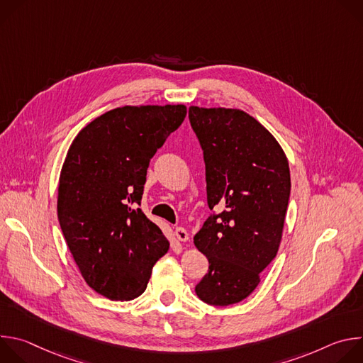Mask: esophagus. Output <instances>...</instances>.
Segmentation results:
<instances>
[{"mask_svg":"<svg viewBox=\"0 0 363 363\" xmlns=\"http://www.w3.org/2000/svg\"><path fill=\"white\" fill-rule=\"evenodd\" d=\"M175 237H177L179 241H188V238H189V234H188V231H186L185 228H182V227H178V228L175 230Z\"/></svg>","mask_w":363,"mask_h":363,"instance_id":"esophagus-1","label":"esophagus"}]
</instances>
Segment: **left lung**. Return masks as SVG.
Wrapping results in <instances>:
<instances>
[{
  "label": "left lung",
  "mask_w": 363,
  "mask_h": 363,
  "mask_svg": "<svg viewBox=\"0 0 363 363\" xmlns=\"http://www.w3.org/2000/svg\"><path fill=\"white\" fill-rule=\"evenodd\" d=\"M203 150L206 202L213 214L195 234L208 273L195 286L213 306L248 297L276 257L290 198V169L276 138L248 113L189 108Z\"/></svg>",
  "instance_id": "obj_1"
}]
</instances>
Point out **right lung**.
<instances>
[{
    "instance_id": "right-lung-1",
    "label": "right lung",
    "mask_w": 363,
    "mask_h": 363,
    "mask_svg": "<svg viewBox=\"0 0 363 363\" xmlns=\"http://www.w3.org/2000/svg\"><path fill=\"white\" fill-rule=\"evenodd\" d=\"M185 116L184 105L116 108L86 125L69 147L59 223L84 281L111 300L140 296L169 250L138 205L149 161Z\"/></svg>"
}]
</instances>
